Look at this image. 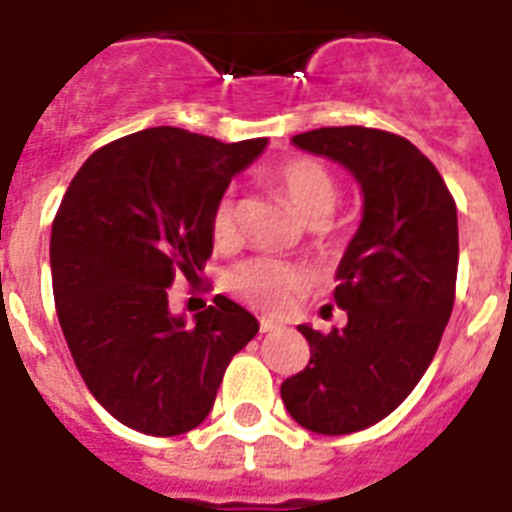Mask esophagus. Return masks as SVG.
Listing matches in <instances>:
<instances>
[{"label":"esophagus","instance_id":"obj_1","mask_svg":"<svg viewBox=\"0 0 512 512\" xmlns=\"http://www.w3.org/2000/svg\"><path fill=\"white\" fill-rule=\"evenodd\" d=\"M273 329H279V324L273 319H260V332H273Z\"/></svg>","mask_w":512,"mask_h":512}]
</instances>
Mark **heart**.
<instances>
[{
  "label": "heart",
  "mask_w": 512,
  "mask_h": 512,
  "mask_svg": "<svg viewBox=\"0 0 512 512\" xmlns=\"http://www.w3.org/2000/svg\"><path fill=\"white\" fill-rule=\"evenodd\" d=\"M281 193L287 196L289 204L295 207L300 217L308 223L316 217L327 220L332 215L337 201L335 180L319 162L313 159H292V162L281 164L276 175H273ZM212 236L217 244L231 241L233 236V199L223 196L215 204L212 212ZM303 276L292 265L271 260V257H257L249 260L233 273L231 287L239 292L244 300H249L257 308L271 313L287 311L289 305L295 303L297 292H300Z\"/></svg>",
  "instance_id": "obj_1"
}]
</instances>
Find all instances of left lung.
<instances>
[{
	"mask_svg": "<svg viewBox=\"0 0 512 512\" xmlns=\"http://www.w3.org/2000/svg\"><path fill=\"white\" fill-rule=\"evenodd\" d=\"M292 143L345 167L364 196L335 273L348 324L329 335L300 324L311 361L281 382L297 425L345 436L385 420L436 356L457 284V207L428 156L393 132L321 127Z\"/></svg>",
	"mask_w": 512,
	"mask_h": 512,
	"instance_id": "1",
	"label": "left lung"
}]
</instances>
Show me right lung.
Listing matches in <instances>:
<instances>
[{
    "label": "right lung",
    "mask_w": 512,
    "mask_h": 512,
    "mask_svg": "<svg viewBox=\"0 0 512 512\" xmlns=\"http://www.w3.org/2000/svg\"><path fill=\"white\" fill-rule=\"evenodd\" d=\"M265 146L148 127L95 151L60 201L50 236L60 329L92 396L127 428L180 436L201 425L228 361L260 329L223 295L188 321L170 311L167 287L204 271L215 204Z\"/></svg>",
    "instance_id": "right-lung-1"
}]
</instances>
